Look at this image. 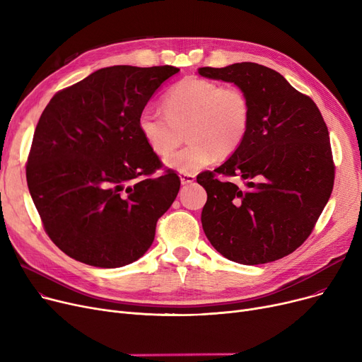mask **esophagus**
Instances as JSON below:
<instances>
[{
    "mask_svg": "<svg viewBox=\"0 0 362 362\" xmlns=\"http://www.w3.org/2000/svg\"><path fill=\"white\" fill-rule=\"evenodd\" d=\"M179 177H180L182 185H189V183L195 182V175H192V173H180Z\"/></svg>",
    "mask_w": 362,
    "mask_h": 362,
    "instance_id": "esophagus-1",
    "label": "esophagus"
}]
</instances>
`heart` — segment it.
Returning a JSON list of instances; mask_svg holds the SVG:
<instances>
[{"label":"heart","mask_w":362,"mask_h":362,"mask_svg":"<svg viewBox=\"0 0 362 362\" xmlns=\"http://www.w3.org/2000/svg\"><path fill=\"white\" fill-rule=\"evenodd\" d=\"M164 114L144 108L138 130L148 148L158 157L170 154L182 141L189 142L165 164L180 173H195L226 158L243 144L251 126V101L239 86H221L201 78H185L171 86L163 100Z\"/></svg>","instance_id":"obj_1"}]
</instances>
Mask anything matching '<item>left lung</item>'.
<instances>
[{
  "instance_id": "obj_1",
  "label": "left lung",
  "mask_w": 362,
  "mask_h": 362,
  "mask_svg": "<svg viewBox=\"0 0 362 362\" xmlns=\"http://www.w3.org/2000/svg\"><path fill=\"white\" fill-rule=\"evenodd\" d=\"M198 73L242 88L252 110L238 151L197 177L206 191L205 236L239 264L286 257L311 235L333 191L334 164L321 112L280 73L257 63L201 67ZM217 174L239 175L245 187L221 182Z\"/></svg>"
}]
</instances>
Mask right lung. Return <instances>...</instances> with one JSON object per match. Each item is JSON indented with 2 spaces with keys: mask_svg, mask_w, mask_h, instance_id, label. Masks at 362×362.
Masks as SVG:
<instances>
[{
  "mask_svg": "<svg viewBox=\"0 0 362 362\" xmlns=\"http://www.w3.org/2000/svg\"><path fill=\"white\" fill-rule=\"evenodd\" d=\"M173 66L100 69L57 92L36 124L26 165L44 229L76 261L101 269L139 259L180 179L138 130V116Z\"/></svg>",
  "mask_w": 362,
  "mask_h": 362,
  "instance_id": "obj_1",
  "label": "right lung"
}]
</instances>
